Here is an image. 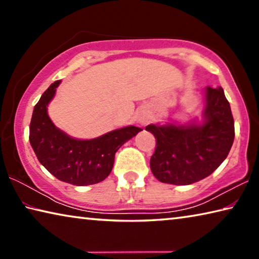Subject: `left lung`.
<instances>
[{
  "label": "left lung",
  "instance_id": "8db88e82",
  "mask_svg": "<svg viewBox=\"0 0 259 259\" xmlns=\"http://www.w3.org/2000/svg\"><path fill=\"white\" fill-rule=\"evenodd\" d=\"M203 123L150 124L156 147L151 170L161 183L190 185L208 177L229 155L234 120L224 90L207 87Z\"/></svg>",
  "mask_w": 259,
  "mask_h": 259
}]
</instances>
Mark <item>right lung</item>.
<instances>
[{
  "mask_svg": "<svg viewBox=\"0 0 259 259\" xmlns=\"http://www.w3.org/2000/svg\"><path fill=\"white\" fill-rule=\"evenodd\" d=\"M60 82L52 83L35 105L29 124L30 145L40 163L59 181L76 186L103 182L112 171L117 150L143 129L129 125L89 140L69 137L48 115V104Z\"/></svg>",
  "mask_w": 259,
  "mask_h": 259,
  "instance_id": "1",
  "label": "right lung"
}]
</instances>
